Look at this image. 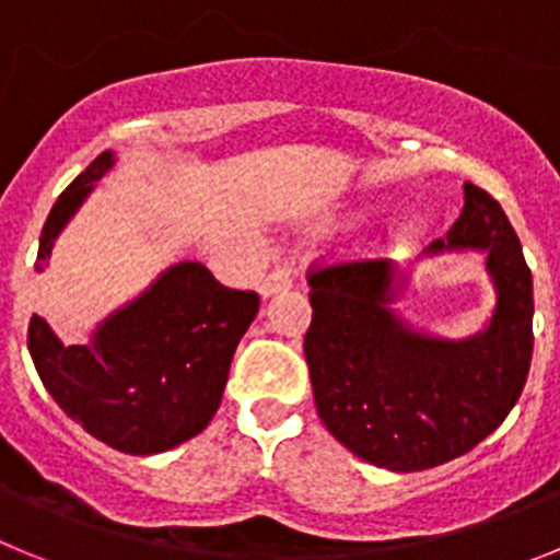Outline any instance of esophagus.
<instances>
[{"instance_id":"34e87169","label":"esophagus","mask_w":560,"mask_h":560,"mask_svg":"<svg viewBox=\"0 0 560 560\" xmlns=\"http://www.w3.org/2000/svg\"><path fill=\"white\" fill-rule=\"evenodd\" d=\"M291 285V266L289 264H277L275 269L269 271V275L260 280V294L269 296V294H277V291H283Z\"/></svg>"}]
</instances>
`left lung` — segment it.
<instances>
[{"label": "left lung", "mask_w": 560, "mask_h": 560, "mask_svg": "<svg viewBox=\"0 0 560 560\" xmlns=\"http://www.w3.org/2000/svg\"><path fill=\"white\" fill-rule=\"evenodd\" d=\"M488 252L499 303L465 341L418 336L387 311L393 266L375 255L308 269L305 361L316 412L341 446L389 471H423L471 452L508 418L533 359V277L502 205L465 182L448 241Z\"/></svg>", "instance_id": "left-lung-1"}]
</instances>
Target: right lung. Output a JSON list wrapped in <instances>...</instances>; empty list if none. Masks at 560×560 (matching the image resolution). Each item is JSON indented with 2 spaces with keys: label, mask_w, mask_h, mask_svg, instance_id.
<instances>
[{
  "label": "right lung",
  "mask_w": 560,
  "mask_h": 560,
  "mask_svg": "<svg viewBox=\"0 0 560 560\" xmlns=\"http://www.w3.org/2000/svg\"><path fill=\"white\" fill-rule=\"evenodd\" d=\"M103 151L47 215L36 269L92 182L112 167ZM260 296L221 285L201 264H179L101 325L89 345H61L42 316L27 325L38 378L92 438L126 454H156L196 438L215 415L237 341Z\"/></svg>",
  "instance_id": "obj_1"
}]
</instances>
